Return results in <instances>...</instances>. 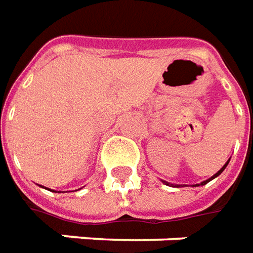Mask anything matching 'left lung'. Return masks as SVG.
<instances>
[{
	"label": "left lung",
	"instance_id": "1",
	"mask_svg": "<svg viewBox=\"0 0 253 253\" xmlns=\"http://www.w3.org/2000/svg\"><path fill=\"white\" fill-rule=\"evenodd\" d=\"M229 161H230V159H229ZM229 161H227L226 164L223 165V166H222V169L219 170V171H218V173H215V174L212 175V177H210L209 180H206V181H203V182H200V184H196V185H193V187H199V185H206V184H207V182H210V181L211 180H214V178H215V177H218V175L221 174L222 171H223V170H225V168H226L227 166V164H229ZM165 184H166V185H173V184H169V182H168V181H164ZM173 187H174V185H173ZM175 187H177V185H175Z\"/></svg>",
	"mask_w": 253,
	"mask_h": 253
}]
</instances>
